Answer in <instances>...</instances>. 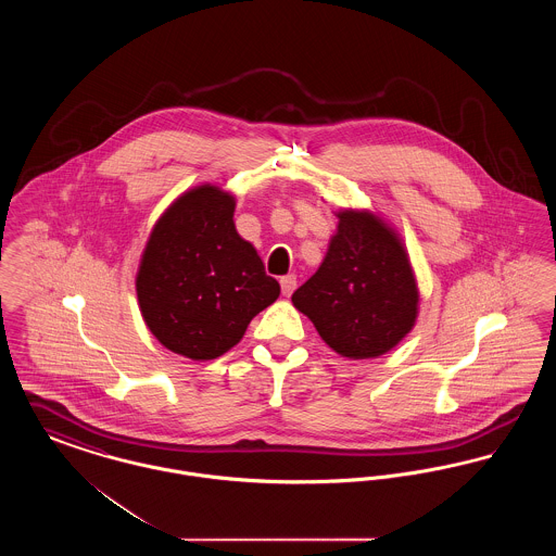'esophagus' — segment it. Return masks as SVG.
<instances>
[{"label": "esophagus", "instance_id": "obj_1", "mask_svg": "<svg viewBox=\"0 0 556 556\" xmlns=\"http://www.w3.org/2000/svg\"><path fill=\"white\" fill-rule=\"evenodd\" d=\"M295 286H298L295 275H286V277H281V291H283V295H291L293 290H295Z\"/></svg>", "mask_w": 556, "mask_h": 556}]
</instances>
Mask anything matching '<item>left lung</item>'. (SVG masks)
I'll list each match as a JSON object with an SVG mask.
<instances>
[{
    "instance_id": "obj_1",
    "label": "left lung",
    "mask_w": 556,
    "mask_h": 556,
    "mask_svg": "<svg viewBox=\"0 0 556 556\" xmlns=\"http://www.w3.org/2000/svg\"><path fill=\"white\" fill-rule=\"evenodd\" d=\"M338 218L317 273L293 291L291 302L338 354L375 358L415 325V273L402 241L379 216L342 211Z\"/></svg>"
}]
</instances>
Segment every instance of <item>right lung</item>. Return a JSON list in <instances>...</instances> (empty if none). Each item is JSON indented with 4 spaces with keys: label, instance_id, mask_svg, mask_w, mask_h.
<instances>
[{
    "label": "right lung",
    "instance_id": "1",
    "mask_svg": "<svg viewBox=\"0 0 556 556\" xmlns=\"http://www.w3.org/2000/svg\"><path fill=\"white\" fill-rule=\"evenodd\" d=\"M236 198L220 187L184 193L159 218L137 273V300L160 344L212 361L279 298L254 245L239 238Z\"/></svg>",
    "mask_w": 556,
    "mask_h": 556
}]
</instances>
